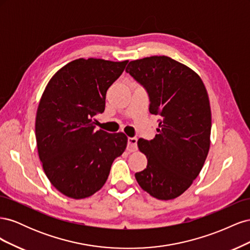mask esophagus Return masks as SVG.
<instances>
[{
	"label": "esophagus",
	"mask_w": 250,
	"mask_h": 250,
	"mask_svg": "<svg viewBox=\"0 0 250 250\" xmlns=\"http://www.w3.org/2000/svg\"><path fill=\"white\" fill-rule=\"evenodd\" d=\"M138 139L137 138H128V143H127V150L129 152H134V151L138 150Z\"/></svg>",
	"instance_id": "obj_1"
}]
</instances>
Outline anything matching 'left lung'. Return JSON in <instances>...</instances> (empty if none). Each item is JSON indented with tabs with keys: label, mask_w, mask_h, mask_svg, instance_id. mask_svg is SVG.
<instances>
[{
	"label": "left lung",
	"mask_w": 250,
	"mask_h": 250,
	"mask_svg": "<svg viewBox=\"0 0 250 250\" xmlns=\"http://www.w3.org/2000/svg\"><path fill=\"white\" fill-rule=\"evenodd\" d=\"M126 72L146 88L149 111L160 117L155 138L138 141L148 163L135 178L152 197L174 199L191 187L208 153L211 113L207 88L197 73L168 56L132 60Z\"/></svg>",
	"instance_id": "obj_1"
}]
</instances>
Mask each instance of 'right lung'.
<instances>
[{"label":"right lung","mask_w":250,"mask_h":250,"mask_svg":"<svg viewBox=\"0 0 250 250\" xmlns=\"http://www.w3.org/2000/svg\"><path fill=\"white\" fill-rule=\"evenodd\" d=\"M128 60L75 59L44 88L35 120L37 151L50 183L67 197L83 199L106 183L112 162L125 151L123 132L96 129L108 87Z\"/></svg>","instance_id":"obj_1"}]
</instances>
